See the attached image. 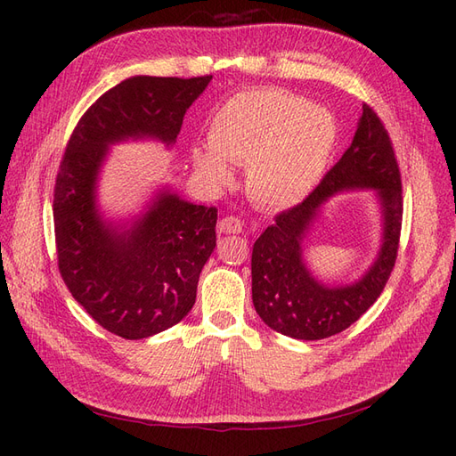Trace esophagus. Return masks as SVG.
<instances>
[{
    "mask_svg": "<svg viewBox=\"0 0 456 456\" xmlns=\"http://www.w3.org/2000/svg\"><path fill=\"white\" fill-rule=\"evenodd\" d=\"M218 230L223 233H240L243 230L241 226V220L236 216H224L223 220L218 223Z\"/></svg>",
    "mask_w": 456,
    "mask_h": 456,
    "instance_id": "34e87169",
    "label": "esophagus"
}]
</instances>
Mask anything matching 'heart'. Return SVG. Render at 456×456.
Segmentation results:
<instances>
[{"label":"heart","mask_w":456,"mask_h":456,"mask_svg":"<svg viewBox=\"0 0 456 456\" xmlns=\"http://www.w3.org/2000/svg\"><path fill=\"white\" fill-rule=\"evenodd\" d=\"M337 136V119L327 108L281 89H247L220 104L209 123V144L191 146V163L215 188L233 183L230 163L247 165L251 200L265 209H289L322 181Z\"/></svg>","instance_id":"heart-1"}]
</instances>
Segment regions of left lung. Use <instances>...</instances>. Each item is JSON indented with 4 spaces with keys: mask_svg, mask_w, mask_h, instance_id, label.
Here are the masks:
<instances>
[{
    "mask_svg": "<svg viewBox=\"0 0 456 456\" xmlns=\"http://www.w3.org/2000/svg\"><path fill=\"white\" fill-rule=\"evenodd\" d=\"M373 191L381 245L370 268L352 282H325L309 270L304 249L324 205L348 191ZM402 178L390 136L369 106L350 148L300 205L275 216L253 245V305L260 320L298 340H320L348 329L375 305L390 278L402 230Z\"/></svg>",
    "mask_w": 456,
    "mask_h": 456,
    "instance_id": "obj_1",
    "label": "left lung"
}]
</instances>
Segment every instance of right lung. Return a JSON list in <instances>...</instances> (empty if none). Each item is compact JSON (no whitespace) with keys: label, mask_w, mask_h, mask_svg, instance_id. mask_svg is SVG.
Returning <instances> with one entry per match:
<instances>
[{"label":"right lung","mask_w":456,"mask_h":456,"mask_svg":"<svg viewBox=\"0 0 456 456\" xmlns=\"http://www.w3.org/2000/svg\"><path fill=\"white\" fill-rule=\"evenodd\" d=\"M211 79H123L79 119L61 163L53 203L61 275L96 323L127 340L161 333L194 306L216 247V209L161 184L136 213L112 216L99 198L104 165L123 142L171 150Z\"/></svg>","instance_id":"obj_1"}]
</instances>
